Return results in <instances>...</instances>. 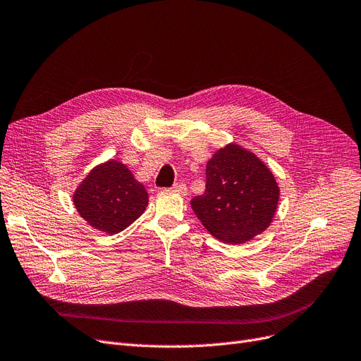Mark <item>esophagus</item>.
I'll return each instance as SVG.
<instances>
[{
	"instance_id": "obj_1",
	"label": "esophagus",
	"mask_w": 361,
	"mask_h": 361,
	"mask_svg": "<svg viewBox=\"0 0 361 361\" xmlns=\"http://www.w3.org/2000/svg\"><path fill=\"white\" fill-rule=\"evenodd\" d=\"M173 192H177V193H180V195H185V193H188V185H185L184 183H181V181H178V183H176V184H173L172 185V188H171Z\"/></svg>"
}]
</instances>
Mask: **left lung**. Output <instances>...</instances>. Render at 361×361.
I'll use <instances>...</instances> for the list:
<instances>
[{"label":"left lung","mask_w":361,"mask_h":361,"mask_svg":"<svg viewBox=\"0 0 361 361\" xmlns=\"http://www.w3.org/2000/svg\"><path fill=\"white\" fill-rule=\"evenodd\" d=\"M205 172V192L192 199V208L212 236L243 244L268 228L279 189L256 154L229 144L208 160Z\"/></svg>","instance_id":"8db88e82"}]
</instances>
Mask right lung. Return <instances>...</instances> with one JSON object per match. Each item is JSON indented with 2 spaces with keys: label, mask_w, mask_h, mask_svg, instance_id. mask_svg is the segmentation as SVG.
<instances>
[{
  "label": "right lung",
  "mask_w": 361,
  "mask_h": 361,
  "mask_svg": "<svg viewBox=\"0 0 361 361\" xmlns=\"http://www.w3.org/2000/svg\"><path fill=\"white\" fill-rule=\"evenodd\" d=\"M73 202L92 228L114 235L142 214L149 195L123 164L109 160L89 172Z\"/></svg>",
  "instance_id": "1"
}]
</instances>
